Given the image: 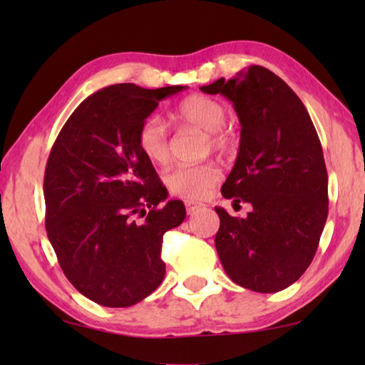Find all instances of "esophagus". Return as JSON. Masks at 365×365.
<instances>
[{
  "label": "esophagus",
  "instance_id": "obj_1",
  "mask_svg": "<svg viewBox=\"0 0 365 365\" xmlns=\"http://www.w3.org/2000/svg\"><path fill=\"white\" fill-rule=\"evenodd\" d=\"M185 207H187V212L191 215L195 214L196 211H200V209L202 207V205H196V202H185Z\"/></svg>",
  "mask_w": 365,
  "mask_h": 365
}]
</instances>
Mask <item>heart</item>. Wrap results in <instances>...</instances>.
<instances>
[{
  "instance_id": "1",
  "label": "heart",
  "mask_w": 365,
  "mask_h": 365,
  "mask_svg": "<svg viewBox=\"0 0 365 365\" xmlns=\"http://www.w3.org/2000/svg\"><path fill=\"white\" fill-rule=\"evenodd\" d=\"M178 120L196 127L209 135L212 148L228 150L233 135L224 127L225 109L222 104L205 95H193L177 108ZM138 148L153 164H165L170 158L169 128L159 117H148L138 130ZM220 169L212 163L196 165H177L165 175V183L172 195L197 201L206 197L219 182Z\"/></svg>"
}]
</instances>
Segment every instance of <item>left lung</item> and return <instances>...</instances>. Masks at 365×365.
<instances>
[{
  "instance_id": "obj_1",
  "label": "left lung",
  "mask_w": 365,
  "mask_h": 365,
  "mask_svg": "<svg viewBox=\"0 0 365 365\" xmlns=\"http://www.w3.org/2000/svg\"><path fill=\"white\" fill-rule=\"evenodd\" d=\"M233 103L242 123L237 160L222 196L248 202V217L215 207V250L227 275L277 293L304 274L329 215V175L316 127L298 95L262 66L201 86Z\"/></svg>"
}]
</instances>
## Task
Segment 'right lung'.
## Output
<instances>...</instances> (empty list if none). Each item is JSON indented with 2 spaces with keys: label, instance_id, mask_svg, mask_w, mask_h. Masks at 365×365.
<instances>
[{
  "label": "right lung",
  "instance_id": "1",
  "mask_svg": "<svg viewBox=\"0 0 365 365\" xmlns=\"http://www.w3.org/2000/svg\"><path fill=\"white\" fill-rule=\"evenodd\" d=\"M187 86L146 90L117 83L73 110L49 153L46 233L77 292L106 307L145 299L165 275L164 233L185 220L182 201L168 197L138 130L164 98Z\"/></svg>",
  "mask_w": 365,
  "mask_h": 365
}]
</instances>
